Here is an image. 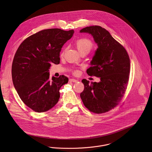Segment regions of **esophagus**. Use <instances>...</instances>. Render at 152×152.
I'll return each mask as SVG.
<instances>
[{
  "mask_svg": "<svg viewBox=\"0 0 152 152\" xmlns=\"http://www.w3.org/2000/svg\"><path fill=\"white\" fill-rule=\"evenodd\" d=\"M70 82H72V83H77V82H78V80H76V79H70L69 80Z\"/></svg>",
  "mask_w": 152,
  "mask_h": 152,
  "instance_id": "1",
  "label": "esophagus"
}]
</instances>
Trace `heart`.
Instances as JSON below:
<instances>
[{
  "label": "heart",
  "instance_id": "b5f03b06",
  "mask_svg": "<svg viewBox=\"0 0 152 152\" xmlns=\"http://www.w3.org/2000/svg\"><path fill=\"white\" fill-rule=\"evenodd\" d=\"M75 45L80 54L82 53L88 54L93 47L92 42L87 38H81L77 40Z\"/></svg>",
  "mask_w": 152,
  "mask_h": 152
}]
</instances>
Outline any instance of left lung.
<instances>
[{
    "mask_svg": "<svg viewBox=\"0 0 152 152\" xmlns=\"http://www.w3.org/2000/svg\"><path fill=\"white\" fill-rule=\"evenodd\" d=\"M80 32L91 34L97 44L87 73L100 78L99 83H91L83 79L84 89L80 96L90 111L105 113L114 108L125 94L130 72L129 57L124 47L101 26L87 27Z\"/></svg>",
    "mask_w": 152,
    "mask_h": 152,
    "instance_id": "8db88e82",
    "label": "left lung"
}]
</instances>
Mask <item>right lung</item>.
I'll list each match as a JSON object with an SVG mask.
<instances>
[{
  "instance_id": "1",
  "label": "right lung",
  "mask_w": 152,
  "mask_h": 152,
  "mask_svg": "<svg viewBox=\"0 0 152 152\" xmlns=\"http://www.w3.org/2000/svg\"><path fill=\"white\" fill-rule=\"evenodd\" d=\"M74 33L73 30H43L25 39L16 51L12 66L13 83L22 101L35 112L54 107L60 88L68 81L64 75L51 78L49 69L52 63H60L61 48Z\"/></svg>"
}]
</instances>
